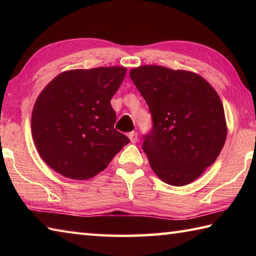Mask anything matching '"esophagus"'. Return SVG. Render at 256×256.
<instances>
[{
  "instance_id": "obj_1",
  "label": "esophagus",
  "mask_w": 256,
  "mask_h": 256,
  "mask_svg": "<svg viewBox=\"0 0 256 256\" xmlns=\"http://www.w3.org/2000/svg\"><path fill=\"white\" fill-rule=\"evenodd\" d=\"M128 136L130 140H131L132 143H136V142H138V133H136V132H131V133H128Z\"/></svg>"
}]
</instances>
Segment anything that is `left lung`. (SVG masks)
<instances>
[{
	"label": "left lung",
	"instance_id": "8db88e82",
	"mask_svg": "<svg viewBox=\"0 0 256 256\" xmlns=\"http://www.w3.org/2000/svg\"><path fill=\"white\" fill-rule=\"evenodd\" d=\"M150 108L153 128L143 150L152 170L172 186L196 180L216 162L226 138L224 106L201 76L162 66L130 72Z\"/></svg>",
	"mask_w": 256,
	"mask_h": 256
}]
</instances>
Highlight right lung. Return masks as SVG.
<instances>
[{
    "mask_svg": "<svg viewBox=\"0 0 256 256\" xmlns=\"http://www.w3.org/2000/svg\"><path fill=\"white\" fill-rule=\"evenodd\" d=\"M124 67L62 72L40 92L32 113V134L46 164L60 175L84 180L106 170L130 140L114 128L111 106Z\"/></svg>",
    "mask_w": 256,
    "mask_h": 256,
    "instance_id": "obj_1",
    "label": "right lung"
}]
</instances>
